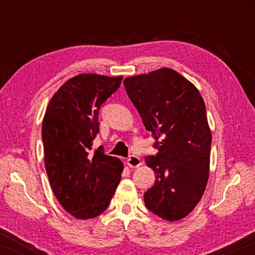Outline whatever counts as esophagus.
I'll list each match as a JSON object with an SVG mask.
<instances>
[{"label": "esophagus", "mask_w": 255, "mask_h": 255, "mask_svg": "<svg viewBox=\"0 0 255 255\" xmlns=\"http://www.w3.org/2000/svg\"><path fill=\"white\" fill-rule=\"evenodd\" d=\"M127 164L129 167H138L141 165V161L138 156H135V155H130L127 159Z\"/></svg>", "instance_id": "obj_1"}]
</instances>
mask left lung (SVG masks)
Masks as SVG:
<instances>
[{
    "mask_svg": "<svg viewBox=\"0 0 255 255\" xmlns=\"http://www.w3.org/2000/svg\"><path fill=\"white\" fill-rule=\"evenodd\" d=\"M124 85L158 149L145 159L155 173L145 205L158 217L180 221L195 209L208 182L211 131L204 99L166 67L127 77Z\"/></svg>",
    "mask_w": 255,
    "mask_h": 255,
    "instance_id": "1",
    "label": "left lung"
}]
</instances>
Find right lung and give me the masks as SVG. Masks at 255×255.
Segmentation results:
<instances>
[{
    "label": "right lung",
    "instance_id": "add662e5",
    "mask_svg": "<svg viewBox=\"0 0 255 255\" xmlns=\"http://www.w3.org/2000/svg\"><path fill=\"white\" fill-rule=\"evenodd\" d=\"M123 76L80 74L65 82L47 107L41 126L45 167L64 209L79 219L101 215L122 179L119 158L92 148L99 110Z\"/></svg>",
    "mask_w": 255,
    "mask_h": 255
}]
</instances>
